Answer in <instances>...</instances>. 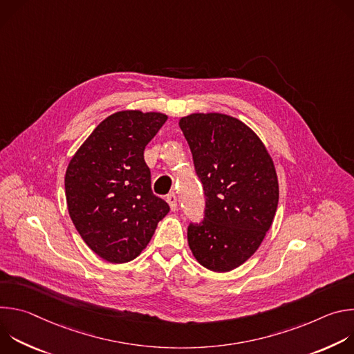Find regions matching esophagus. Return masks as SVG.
Returning a JSON list of instances; mask_svg holds the SVG:
<instances>
[{"mask_svg":"<svg viewBox=\"0 0 354 354\" xmlns=\"http://www.w3.org/2000/svg\"><path fill=\"white\" fill-rule=\"evenodd\" d=\"M167 201H168V205H169V207H171L172 212H175V210L178 209V198H176V194H175V193L168 194V196H167Z\"/></svg>","mask_w":354,"mask_h":354,"instance_id":"34e87169","label":"esophagus"}]
</instances>
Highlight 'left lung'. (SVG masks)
I'll return each mask as SVG.
<instances>
[{"instance_id": "obj_1", "label": "left lung", "mask_w": 354, "mask_h": 354, "mask_svg": "<svg viewBox=\"0 0 354 354\" xmlns=\"http://www.w3.org/2000/svg\"><path fill=\"white\" fill-rule=\"evenodd\" d=\"M206 196L205 220L190 224L196 261L213 272L246 262L272 227L279 182L272 157L257 133L223 113H192L179 120Z\"/></svg>"}]
</instances>
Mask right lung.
Wrapping results in <instances>:
<instances>
[{
	"label": "right lung",
	"instance_id": "1",
	"mask_svg": "<svg viewBox=\"0 0 354 354\" xmlns=\"http://www.w3.org/2000/svg\"><path fill=\"white\" fill-rule=\"evenodd\" d=\"M168 116L122 111L108 116L71 158L64 178L70 217L85 243L111 263L137 258L168 214L151 190L144 148Z\"/></svg>",
	"mask_w": 354,
	"mask_h": 354
}]
</instances>
